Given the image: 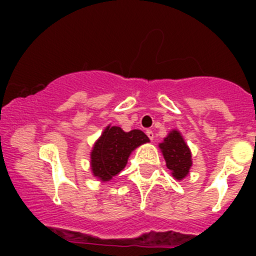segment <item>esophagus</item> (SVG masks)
Masks as SVG:
<instances>
[{
	"mask_svg": "<svg viewBox=\"0 0 256 256\" xmlns=\"http://www.w3.org/2000/svg\"><path fill=\"white\" fill-rule=\"evenodd\" d=\"M146 134H148V138H150L151 141H152V140H154V132H152V130H146Z\"/></svg>",
	"mask_w": 256,
	"mask_h": 256,
	"instance_id": "34e87169",
	"label": "esophagus"
}]
</instances>
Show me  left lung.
Listing matches in <instances>:
<instances>
[{"mask_svg": "<svg viewBox=\"0 0 256 256\" xmlns=\"http://www.w3.org/2000/svg\"><path fill=\"white\" fill-rule=\"evenodd\" d=\"M159 148L174 180H184L192 166V154L182 133L178 130H172L162 144H159Z\"/></svg>", "mask_w": 256, "mask_h": 256, "instance_id": "8db88e82", "label": "left lung"}]
</instances>
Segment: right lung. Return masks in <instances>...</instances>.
I'll use <instances>...</instances> for the list:
<instances>
[{"label":"right lung","mask_w":256,"mask_h":256,"mask_svg":"<svg viewBox=\"0 0 256 256\" xmlns=\"http://www.w3.org/2000/svg\"><path fill=\"white\" fill-rule=\"evenodd\" d=\"M150 142L142 130L124 132L120 126H108L91 150V172L101 182L112 180L126 168L132 151Z\"/></svg>","instance_id":"1"}]
</instances>
